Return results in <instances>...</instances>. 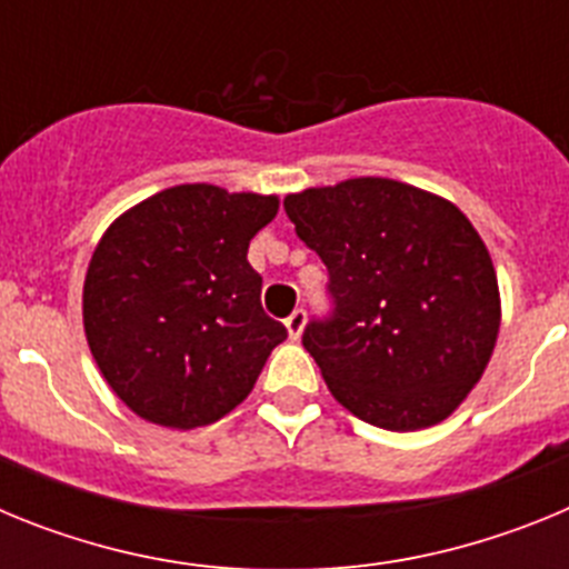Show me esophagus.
Returning a JSON list of instances; mask_svg holds the SVG:
<instances>
[{
    "label": "esophagus",
    "mask_w": 569,
    "mask_h": 569,
    "mask_svg": "<svg viewBox=\"0 0 569 569\" xmlns=\"http://www.w3.org/2000/svg\"><path fill=\"white\" fill-rule=\"evenodd\" d=\"M305 321H308V313H305V310H301V308H296L293 313H290L288 319H284V328H288L290 339H299L301 330H305Z\"/></svg>",
    "instance_id": "obj_1"
}]
</instances>
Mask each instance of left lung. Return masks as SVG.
I'll use <instances>...</instances> for the list:
<instances>
[{"mask_svg":"<svg viewBox=\"0 0 569 569\" xmlns=\"http://www.w3.org/2000/svg\"><path fill=\"white\" fill-rule=\"evenodd\" d=\"M328 268L333 310L301 345L330 393L385 430L439 425L467 399L496 347L499 281L465 213L413 184L365 176L284 199Z\"/></svg>","mask_w":569,"mask_h":569,"instance_id":"8db88e82","label":"left lung"}]
</instances>
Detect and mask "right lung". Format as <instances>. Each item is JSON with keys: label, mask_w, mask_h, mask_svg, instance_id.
<instances>
[{"label": "right lung", "mask_w": 569, "mask_h": 569, "mask_svg": "<svg viewBox=\"0 0 569 569\" xmlns=\"http://www.w3.org/2000/svg\"><path fill=\"white\" fill-rule=\"evenodd\" d=\"M276 210V196L176 184L104 230L84 276V336L136 416L193 430L248 399L288 339L248 261Z\"/></svg>", "instance_id": "1"}]
</instances>
